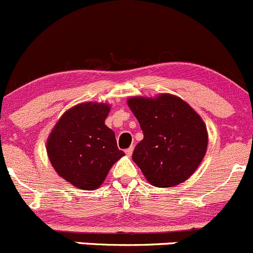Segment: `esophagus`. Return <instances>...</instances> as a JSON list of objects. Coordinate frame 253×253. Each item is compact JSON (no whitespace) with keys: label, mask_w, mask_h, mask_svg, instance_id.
<instances>
[{"label":"esophagus","mask_w":253,"mask_h":253,"mask_svg":"<svg viewBox=\"0 0 253 253\" xmlns=\"http://www.w3.org/2000/svg\"><path fill=\"white\" fill-rule=\"evenodd\" d=\"M132 151H134V147H129V148H126V154L127 157H130L132 154Z\"/></svg>","instance_id":"esophagus-1"}]
</instances>
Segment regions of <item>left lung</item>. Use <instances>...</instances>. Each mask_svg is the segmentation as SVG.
I'll list each match as a JSON object with an SVG mask.
<instances>
[{"instance_id": "obj_1", "label": "left lung", "mask_w": 253, "mask_h": 253, "mask_svg": "<svg viewBox=\"0 0 253 253\" xmlns=\"http://www.w3.org/2000/svg\"><path fill=\"white\" fill-rule=\"evenodd\" d=\"M127 106L143 132L132 160L156 187H173L198 169L208 148V130L202 117L171 94L132 96Z\"/></svg>"}]
</instances>
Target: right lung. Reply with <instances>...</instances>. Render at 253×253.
Segmentation results:
<instances>
[{
  "mask_svg": "<svg viewBox=\"0 0 253 253\" xmlns=\"http://www.w3.org/2000/svg\"><path fill=\"white\" fill-rule=\"evenodd\" d=\"M110 105L83 102L67 110L51 130L47 153L64 180L84 191H94L124 156L113 130L105 124Z\"/></svg>",
  "mask_w": 253,
  "mask_h": 253,
  "instance_id": "obj_1",
  "label": "right lung"
}]
</instances>
